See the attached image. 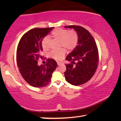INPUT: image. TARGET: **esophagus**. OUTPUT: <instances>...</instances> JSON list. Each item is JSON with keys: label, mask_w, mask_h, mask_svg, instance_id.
<instances>
[{"label": "esophagus", "mask_w": 121, "mask_h": 121, "mask_svg": "<svg viewBox=\"0 0 121 121\" xmlns=\"http://www.w3.org/2000/svg\"><path fill=\"white\" fill-rule=\"evenodd\" d=\"M57 64H58V65H62L63 63L62 62H57Z\"/></svg>", "instance_id": "obj_1"}]
</instances>
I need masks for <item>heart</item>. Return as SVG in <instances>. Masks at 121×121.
Instances as JSON below:
<instances>
[{
	"label": "heart",
	"mask_w": 121,
	"mask_h": 121,
	"mask_svg": "<svg viewBox=\"0 0 121 121\" xmlns=\"http://www.w3.org/2000/svg\"><path fill=\"white\" fill-rule=\"evenodd\" d=\"M52 37L59 40V46L68 50H73L77 46L78 42V36L76 31L73 30H68L62 28H58L52 32ZM42 46L44 50H48L50 48V40L45 37L42 40ZM65 54V50L61 48L58 50H53L50 53L51 58L56 60H60Z\"/></svg>",
	"instance_id": "b5f03b06"
}]
</instances>
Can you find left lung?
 Segmentation results:
<instances>
[{"mask_svg": "<svg viewBox=\"0 0 121 121\" xmlns=\"http://www.w3.org/2000/svg\"><path fill=\"white\" fill-rule=\"evenodd\" d=\"M65 28L74 29L78 36V45L65 59L71 62L65 65V79L72 85H82L91 79L97 69L99 53L97 44L90 32L82 26L71 25Z\"/></svg>", "mask_w": 121, "mask_h": 121, "instance_id": "left-lung-1", "label": "left lung"}]
</instances>
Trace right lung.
<instances>
[{"label": "right lung", "instance_id": "right-lung-1", "mask_svg": "<svg viewBox=\"0 0 121 121\" xmlns=\"http://www.w3.org/2000/svg\"><path fill=\"white\" fill-rule=\"evenodd\" d=\"M54 27L34 28L24 34L18 44L16 61L20 73L27 83L35 87H43L49 84L52 73L57 67L56 62L47 59L45 65H38L42 58V40Z\"/></svg>", "mask_w": 121, "mask_h": 121}]
</instances>
